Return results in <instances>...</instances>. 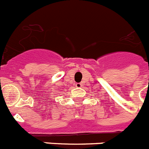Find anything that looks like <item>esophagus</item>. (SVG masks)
<instances>
[{"label":"esophagus","instance_id":"obj_1","mask_svg":"<svg viewBox=\"0 0 149 149\" xmlns=\"http://www.w3.org/2000/svg\"><path fill=\"white\" fill-rule=\"evenodd\" d=\"M81 85H82V84H81V83H76V88H81Z\"/></svg>","mask_w":149,"mask_h":149}]
</instances>
